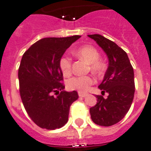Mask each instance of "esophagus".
Masks as SVG:
<instances>
[{
	"label": "esophagus",
	"mask_w": 151,
	"mask_h": 151,
	"mask_svg": "<svg viewBox=\"0 0 151 151\" xmlns=\"http://www.w3.org/2000/svg\"><path fill=\"white\" fill-rule=\"evenodd\" d=\"M78 95L81 98H84V97H86L88 95V93H84L81 92V91H78Z\"/></svg>",
	"instance_id": "1"
}]
</instances>
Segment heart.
<instances>
[{
	"label": "heart",
	"instance_id": "heart-1",
	"mask_svg": "<svg viewBox=\"0 0 151 151\" xmlns=\"http://www.w3.org/2000/svg\"><path fill=\"white\" fill-rule=\"evenodd\" d=\"M73 53L79 58L83 59L90 65V69L94 73L100 74L105 70V64L99 59V52L96 48L92 46H81L74 50ZM60 68L65 77H68L72 73V59L69 56H63L60 60ZM95 83L92 76H76L67 81V87L71 90H78L79 91H87Z\"/></svg>",
	"mask_w": 151,
	"mask_h": 151
}]
</instances>
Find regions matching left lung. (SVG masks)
<instances>
[{
  "mask_svg": "<svg viewBox=\"0 0 151 151\" xmlns=\"http://www.w3.org/2000/svg\"><path fill=\"white\" fill-rule=\"evenodd\" d=\"M103 49L109 58V67L96 95L97 104L90 109L91 118L95 124L110 127L124 118L129 110L135 93L134 72L127 52L114 42L99 34L88 35ZM105 92L109 95L103 97Z\"/></svg>",
  "mask_w": 151,
  "mask_h": 151,
  "instance_id": "obj_1",
  "label": "left lung"
}]
</instances>
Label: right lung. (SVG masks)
<instances>
[{
	"label": "right lung",
	"instance_id": "right-lung-1",
	"mask_svg": "<svg viewBox=\"0 0 151 151\" xmlns=\"http://www.w3.org/2000/svg\"><path fill=\"white\" fill-rule=\"evenodd\" d=\"M80 37L44 38L23 54L18 68L20 96L27 114L41 128L63 127L68 121L70 105L78 99L76 91H63L59 63L67 48Z\"/></svg>",
	"mask_w": 151,
	"mask_h": 151
}]
</instances>
